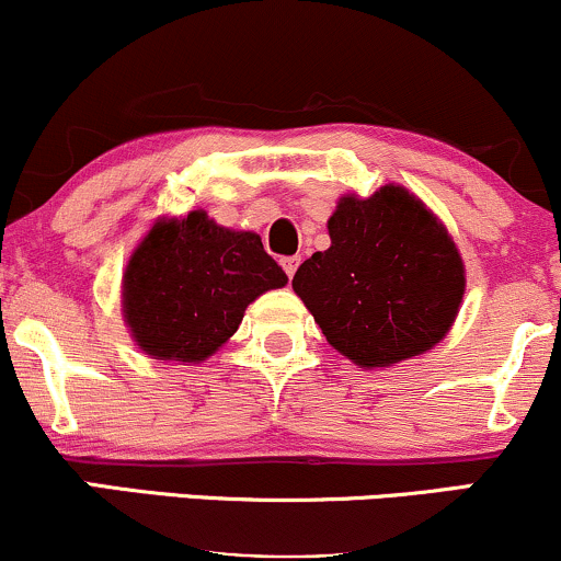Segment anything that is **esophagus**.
<instances>
[{
    "mask_svg": "<svg viewBox=\"0 0 561 561\" xmlns=\"http://www.w3.org/2000/svg\"><path fill=\"white\" fill-rule=\"evenodd\" d=\"M298 266H300L298 255H289V259H282V268H285V274L289 276V279H293L295 268H298Z\"/></svg>",
    "mask_w": 561,
    "mask_h": 561,
    "instance_id": "34e87169",
    "label": "esophagus"
}]
</instances>
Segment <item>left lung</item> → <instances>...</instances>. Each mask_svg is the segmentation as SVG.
I'll use <instances>...</instances> for the list:
<instances>
[{"label": "left lung", "mask_w": 561, "mask_h": 561, "mask_svg": "<svg viewBox=\"0 0 561 561\" xmlns=\"http://www.w3.org/2000/svg\"><path fill=\"white\" fill-rule=\"evenodd\" d=\"M332 244L302 261L293 289L343 356L390 366L446 337L465 295V266L446 227L403 186L343 197Z\"/></svg>", "instance_id": "8db88e82"}]
</instances>
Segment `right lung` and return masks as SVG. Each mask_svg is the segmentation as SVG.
<instances>
[{"mask_svg": "<svg viewBox=\"0 0 561 561\" xmlns=\"http://www.w3.org/2000/svg\"><path fill=\"white\" fill-rule=\"evenodd\" d=\"M287 274L253 231H231L192 210L152 227L124 274V313L145 353L173 362H205L237 332L266 289Z\"/></svg>", "mask_w": 561, "mask_h": 561, "instance_id": "right-lung-1", "label": "right lung"}]
</instances>
